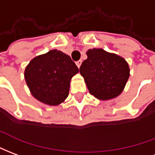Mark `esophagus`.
Returning <instances> with one entry per match:
<instances>
[{
	"instance_id": "esophagus-1",
	"label": "esophagus",
	"mask_w": 155,
	"mask_h": 155,
	"mask_svg": "<svg viewBox=\"0 0 155 155\" xmlns=\"http://www.w3.org/2000/svg\"><path fill=\"white\" fill-rule=\"evenodd\" d=\"M76 64H77V66H78V68H80V66H81V64H82V60H79L78 61V62H76Z\"/></svg>"
}]
</instances>
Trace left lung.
I'll list each match as a JSON object with an SVG mask.
<instances>
[{
	"instance_id": "1",
	"label": "left lung",
	"mask_w": 155,
	"mask_h": 155,
	"mask_svg": "<svg viewBox=\"0 0 155 155\" xmlns=\"http://www.w3.org/2000/svg\"><path fill=\"white\" fill-rule=\"evenodd\" d=\"M80 73L90 94L101 101L117 97L125 88L130 77V67L124 58L102 48L87 51Z\"/></svg>"
}]
</instances>
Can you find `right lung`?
<instances>
[{
	"label": "right lung",
	"mask_w": 155,
	"mask_h": 155,
	"mask_svg": "<svg viewBox=\"0 0 155 155\" xmlns=\"http://www.w3.org/2000/svg\"><path fill=\"white\" fill-rule=\"evenodd\" d=\"M78 72L69 55L53 49L30 61L25 69V79L35 99L58 106L68 97L71 79Z\"/></svg>",
	"instance_id": "right-lung-1"
}]
</instances>
